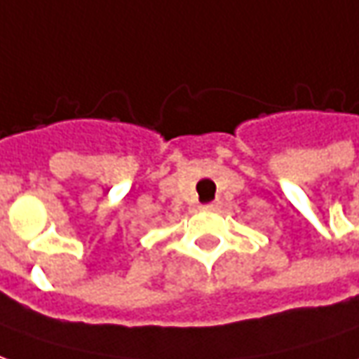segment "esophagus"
Wrapping results in <instances>:
<instances>
[{"instance_id":"1","label":"esophagus","mask_w":359,"mask_h":359,"mask_svg":"<svg viewBox=\"0 0 359 359\" xmlns=\"http://www.w3.org/2000/svg\"><path fill=\"white\" fill-rule=\"evenodd\" d=\"M202 208H204V210H216V208H218V202H208V204H204Z\"/></svg>"}]
</instances>
